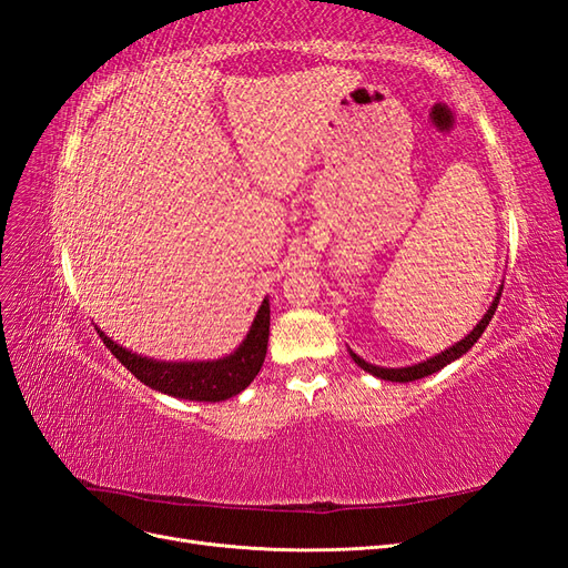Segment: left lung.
Here are the masks:
<instances>
[{
  "label": "left lung",
  "mask_w": 568,
  "mask_h": 568,
  "mask_svg": "<svg viewBox=\"0 0 568 568\" xmlns=\"http://www.w3.org/2000/svg\"><path fill=\"white\" fill-rule=\"evenodd\" d=\"M500 296H503V288L497 291V296H495V301L490 303V307H488V313L484 315V320H480L467 336H464L462 341H457L455 346L445 348V351H440L438 355L424 359V363H419V365H412V367H376V365L365 363V359L359 357V355H355L353 351H351V355H353V359L357 363V367H363L365 372H369V374H374V376H379V379H386V382H400V384L415 382V379H424V376H428V374H434V372L443 369L445 365H450L453 359L462 357L464 353H467V351L474 346V343L480 338V334L486 332V326L490 324V320H493V315H495V307H497V303H500Z\"/></svg>",
  "instance_id": "8db88e82"
}]
</instances>
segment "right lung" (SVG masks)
I'll return each mask as SVG.
<instances>
[{"mask_svg":"<svg viewBox=\"0 0 568 568\" xmlns=\"http://www.w3.org/2000/svg\"><path fill=\"white\" fill-rule=\"evenodd\" d=\"M97 332L101 341L106 343V348L149 388L175 395L182 400L220 403L242 393L265 363L270 338V301H263L242 346L227 357L205 359V363H161V359L125 351L101 329Z\"/></svg>","mask_w":568,"mask_h":568,"instance_id":"add662e5","label":"right lung"}]
</instances>
